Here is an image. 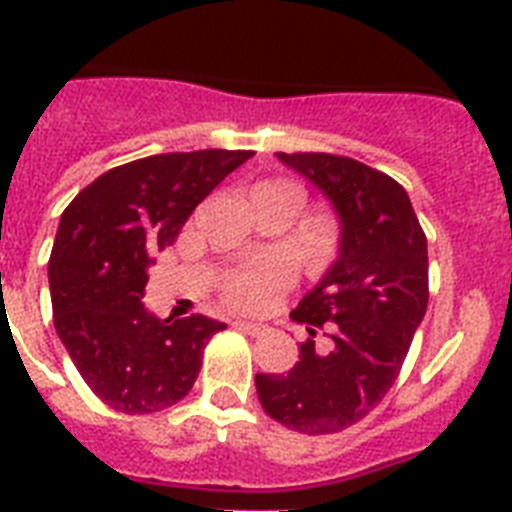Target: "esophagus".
Returning <instances> with one entry per match:
<instances>
[{
	"label": "esophagus",
	"mask_w": 512,
	"mask_h": 512,
	"mask_svg": "<svg viewBox=\"0 0 512 512\" xmlns=\"http://www.w3.org/2000/svg\"><path fill=\"white\" fill-rule=\"evenodd\" d=\"M236 327L241 329V332H247V335L252 337H260L268 332V327L265 324H260V321H236Z\"/></svg>",
	"instance_id": "obj_1"
}]
</instances>
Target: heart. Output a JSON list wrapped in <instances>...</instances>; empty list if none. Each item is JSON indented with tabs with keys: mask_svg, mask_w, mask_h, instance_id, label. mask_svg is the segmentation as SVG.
Listing matches in <instances>:
<instances>
[{
	"mask_svg": "<svg viewBox=\"0 0 512 512\" xmlns=\"http://www.w3.org/2000/svg\"><path fill=\"white\" fill-rule=\"evenodd\" d=\"M287 273L276 263H260L228 273L223 279L225 303L241 311H260L284 287Z\"/></svg>",
	"mask_w": 512,
	"mask_h": 512,
	"instance_id": "obj_1",
	"label": "heart"
}]
</instances>
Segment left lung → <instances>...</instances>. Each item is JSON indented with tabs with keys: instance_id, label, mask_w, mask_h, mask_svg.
<instances>
[{
	"instance_id": "obj_1",
	"label": "left lung",
	"mask_w": 512,
	"mask_h": 512,
	"mask_svg": "<svg viewBox=\"0 0 512 512\" xmlns=\"http://www.w3.org/2000/svg\"><path fill=\"white\" fill-rule=\"evenodd\" d=\"M324 191L340 217V255L292 319L329 350L300 345L287 374H257L265 414L321 436L356 425L396 382L428 308V239L406 191L390 175L335 154H276Z\"/></svg>"
}]
</instances>
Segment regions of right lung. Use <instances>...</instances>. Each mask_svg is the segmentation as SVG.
I'll list each match as a JSON object with an SVG mask.
<instances>
[{
    "mask_svg": "<svg viewBox=\"0 0 512 512\" xmlns=\"http://www.w3.org/2000/svg\"><path fill=\"white\" fill-rule=\"evenodd\" d=\"M252 151L159 154L103 172L60 215L50 255L52 321L95 396L122 414L188 396L209 337L225 324L193 313L156 319L143 295L156 249Z\"/></svg>",
    "mask_w": 512,
    "mask_h": 512,
    "instance_id": "obj_1",
    "label": "right lung"
}]
</instances>
